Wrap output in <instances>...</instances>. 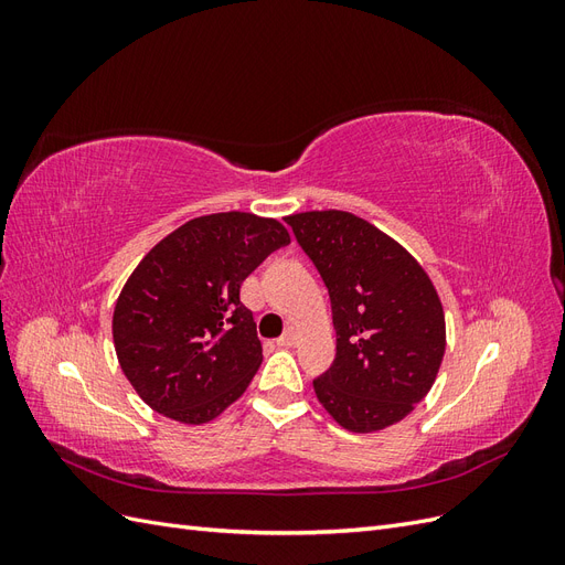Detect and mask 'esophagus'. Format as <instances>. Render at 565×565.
Segmentation results:
<instances>
[{
  "mask_svg": "<svg viewBox=\"0 0 565 565\" xmlns=\"http://www.w3.org/2000/svg\"><path fill=\"white\" fill-rule=\"evenodd\" d=\"M297 344V330L287 328L285 334L278 339V347H295Z\"/></svg>",
  "mask_w": 565,
  "mask_h": 565,
  "instance_id": "34e87169",
  "label": "esophagus"
}]
</instances>
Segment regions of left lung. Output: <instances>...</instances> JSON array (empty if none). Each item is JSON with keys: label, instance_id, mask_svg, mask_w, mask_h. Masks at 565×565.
I'll return each mask as SVG.
<instances>
[{"label": "left lung", "instance_id": "8db88e82", "mask_svg": "<svg viewBox=\"0 0 565 565\" xmlns=\"http://www.w3.org/2000/svg\"><path fill=\"white\" fill-rule=\"evenodd\" d=\"M332 301L337 355L313 380L332 419L353 434L405 419L431 391L446 316L417 259L370 221L341 210L285 216Z\"/></svg>", "mask_w": 565, "mask_h": 565}]
</instances>
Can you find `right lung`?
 Segmentation results:
<instances>
[{
	"label": "right lung",
	"instance_id": "add662e5",
	"mask_svg": "<svg viewBox=\"0 0 565 565\" xmlns=\"http://www.w3.org/2000/svg\"><path fill=\"white\" fill-rule=\"evenodd\" d=\"M287 243L276 218L218 212L185 221L143 256L117 297L113 341L146 405L207 424L243 396L264 355L241 285Z\"/></svg>",
	"mask_w": 565,
	"mask_h": 565
}]
</instances>
